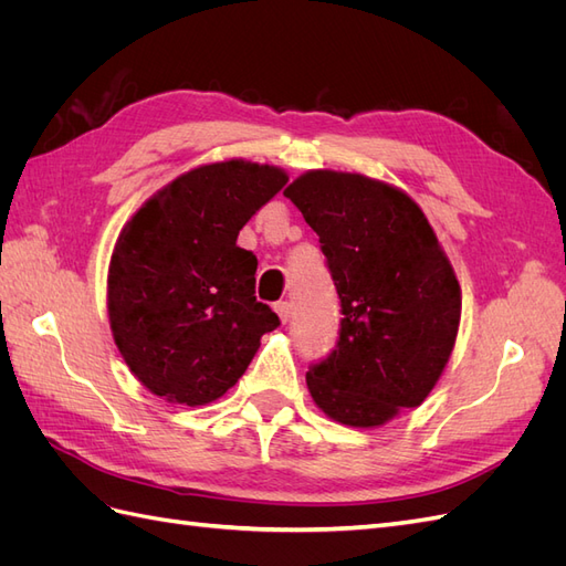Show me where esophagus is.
Returning <instances> with one entry per match:
<instances>
[{
	"label": "esophagus",
	"mask_w": 566,
	"mask_h": 566,
	"mask_svg": "<svg viewBox=\"0 0 566 566\" xmlns=\"http://www.w3.org/2000/svg\"><path fill=\"white\" fill-rule=\"evenodd\" d=\"M273 310H276V314L281 316L283 323H287L290 314H293V304H290V302H276V306H273Z\"/></svg>",
	"instance_id": "esophagus-1"
}]
</instances>
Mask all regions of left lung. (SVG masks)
Returning a JSON list of instances; mask_svg holds the SVG:
<instances>
[{"label": "left lung", "instance_id": "left-lung-1", "mask_svg": "<svg viewBox=\"0 0 566 566\" xmlns=\"http://www.w3.org/2000/svg\"><path fill=\"white\" fill-rule=\"evenodd\" d=\"M283 196L318 233L339 297L337 345L306 373L316 406L352 427L420 406L460 323V285L422 210L382 181L331 169Z\"/></svg>", "mask_w": 566, "mask_h": 566}]
</instances>
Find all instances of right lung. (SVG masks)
<instances>
[{
	"label": "right lung",
	"instance_id": "1",
	"mask_svg": "<svg viewBox=\"0 0 566 566\" xmlns=\"http://www.w3.org/2000/svg\"><path fill=\"white\" fill-rule=\"evenodd\" d=\"M287 184L279 167L202 165L153 196L119 233L108 316L129 370L153 394L202 406L227 394L281 318L254 297L256 256L235 245Z\"/></svg>",
	"mask_w": 566,
	"mask_h": 566
}]
</instances>
